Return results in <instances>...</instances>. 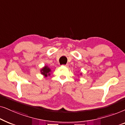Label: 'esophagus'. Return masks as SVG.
Returning <instances> with one entry per match:
<instances>
[{
	"instance_id": "34e87169",
	"label": "esophagus",
	"mask_w": 125,
	"mask_h": 125,
	"mask_svg": "<svg viewBox=\"0 0 125 125\" xmlns=\"http://www.w3.org/2000/svg\"><path fill=\"white\" fill-rule=\"evenodd\" d=\"M63 66H65V67H69V64H64V65H63Z\"/></svg>"
}]
</instances>
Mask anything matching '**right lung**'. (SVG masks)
<instances>
[{"mask_svg": "<svg viewBox=\"0 0 125 125\" xmlns=\"http://www.w3.org/2000/svg\"><path fill=\"white\" fill-rule=\"evenodd\" d=\"M41 72L42 74L45 77H47L48 75H50V73L51 72V70L48 66H45L41 70Z\"/></svg>", "mask_w": 125, "mask_h": 125, "instance_id": "add662e5", "label": "right lung"}]
</instances>
